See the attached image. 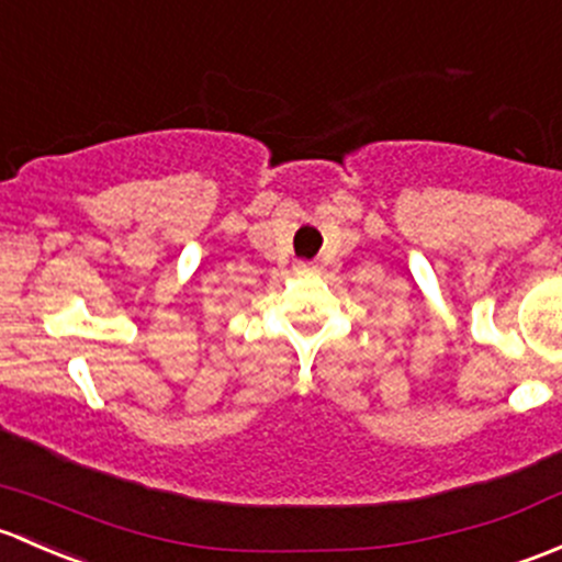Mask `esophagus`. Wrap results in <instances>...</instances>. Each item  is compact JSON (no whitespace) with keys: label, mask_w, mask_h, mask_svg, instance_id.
<instances>
[{"label":"esophagus","mask_w":562,"mask_h":562,"mask_svg":"<svg viewBox=\"0 0 562 562\" xmlns=\"http://www.w3.org/2000/svg\"><path fill=\"white\" fill-rule=\"evenodd\" d=\"M300 270H303V273H308V270H314V268H311V265H305V262H303V265H300Z\"/></svg>","instance_id":"obj_1"}]
</instances>
